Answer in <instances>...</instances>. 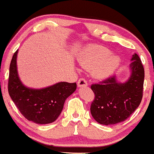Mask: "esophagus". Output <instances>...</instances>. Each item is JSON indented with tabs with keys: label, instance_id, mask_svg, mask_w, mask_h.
<instances>
[{
	"label": "esophagus",
	"instance_id": "esophagus-1",
	"mask_svg": "<svg viewBox=\"0 0 154 154\" xmlns=\"http://www.w3.org/2000/svg\"><path fill=\"white\" fill-rule=\"evenodd\" d=\"M77 84L79 87H83V86H86L88 85L87 82H86L85 79H83V78H82V79H80L78 81Z\"/></svg>",
	"mask_w": 154,
	"mask_h": 154
}]
</instances>
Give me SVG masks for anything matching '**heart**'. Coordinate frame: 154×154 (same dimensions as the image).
<instances>
[{"label":"heart","instance_id":"1","mask_svg":"<svg viewBox=\"0 0 154 154\" xmlns=\"http://www.w3.org/2000/svg\"><path fill=\"white\" fill-rule=\"evenodd\" d=\"M110 54V50L104 46L94 45L83 50L78 60L84 68L92 70L94 76L104 79L112 75L121 63L118 56Z\"/></svg>","mask_w":154,"mask_h":154}]
</instances>
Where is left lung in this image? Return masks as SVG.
<instances>
[{"label":"left lung","mask_w":154,"mask_h":154,"mask_svg":"<svg viewBox=\"0 0 154 154\" xmlns=\"http://www.w3.org/2000/svg\"><path fill=\"white\" fill-rule=\"evenodd\" d=\"M131 75L127 82L119 83L112 75L99 84H93L94 94L90 111L93 118L103 125H113L125 121L132 114L143 98L145 71L140 58L132 55Z\"/></svg>","instance_id":"left-lung-1"}]
</instances>
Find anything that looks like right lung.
<instances>
[{
    "label": "right lung",
    "instance_id": "obj_1",
    "mask_svg": "<svg viewBox=\"0 0 154 154\" xmlns=\"http://www.w3.org/2000/svg\"><path fill=\"white\" fill-rule=\"evenodd\" d=\"M17 50L12 57L8 82V94L22 116L36 124L54 122L61 113L65 100L76 89V83L60 82L41 89L26 87L19 79Z\"/></svg>",
    "mask_w": 154,
    "mask_h": 154
}]
</instances>
